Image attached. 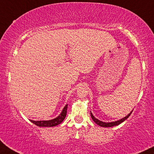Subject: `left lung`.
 Listing matches in <instances>:
<instances>
[{"mask_svg": "<svg viewBox=\"0 0 154 154\" xmlns=\"http://www.w3.org/2000/svg\"><path fill=\"white\" fill-rule=\"evenodd\" d=\"M133 112V110L131 111L129 113H128L127 116H125V118L120 119V120H117V121H115V122H102L100 120H98L96 118H95V116H93V113H91V116L92 119H93V120L97 124V125L100 126V127H115V126H118L121 124L122 122H123L124 121L127 120V119L128 118V117L130 116V115L131 114V113Z\"/></svg>", "mask_w": 154, "mask_h": 154, "instance_id": "8db88e82", "label": "left lung"}]
</instances>
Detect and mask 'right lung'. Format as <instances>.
<instances>
[{"label": "right lung", "instance_id": "1", "mask_svg": "<svg viewBox=\"0 0 154 154\" xmlns=\"http://www.w3.org/2000/svg\"><path fill=\"white\" fill-rule=\"evenodd\" d=\"M67 108L68 104H66V106L61 111V113L59 115L57 118H55L52 120H40V121H34L29 120L34 125H36L38 127H55V126L59 125L63 121L66 116V113H67Z\"/></svg>", "mask_w": 154, "mask_h": 154}]
</instances>
